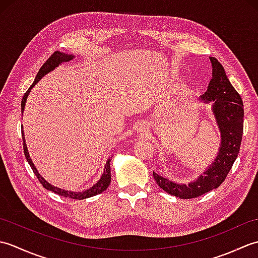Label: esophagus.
<instances>
[{"instance_id": "esophagus-1", "label": "esophagus", "mask_w": 258, "mask_h": 258, "mask_svg": "<svg viewBox=\"0 0 258 258\" xmlns=\"http://www.w3.org/2000/svg\"><path fill=\"white\" fill-rule=\"evenodd\" d=\"M141 131H143V126H141V128H140Z\"/></svg>"}]
</instances>
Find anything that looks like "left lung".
<instances>
[{"mask_svg":"<svg viewBox=\"0 0 258 258\" xmlns=\"http://www.w3.org/2000/svg\"><path fill=\"white\" fill-rule=\"evenodd\" d=\"M213 76L207 91L201 96L213 102V113L221 132V146L215 161L194 182L177 184L153 172L156 184L166 193L179 199H195L217 188L231 171L239 153L244 127V106L239 94L227 79L225 70L215 57H210Z\"/></svg>","mask_w":258,"mask_h":258,"instance_id":"8db88e82","label":"left lung"}]
</instances>
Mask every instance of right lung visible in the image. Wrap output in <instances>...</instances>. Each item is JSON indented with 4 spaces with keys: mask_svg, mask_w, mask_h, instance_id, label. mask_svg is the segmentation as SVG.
I'll use <instances>...</instances> for the list:
<instances>
[{
    "mask_svg": "<svg viewBox=\"0 0 258 258\" xmlns=\"http://www.w3.org/2000/svg\"><path fill=\"white\" fill-rule=\"evenodd\" d=\"M73 57L74 56L70 55V54H65V53H61V52L56 51V52H54L52 55L46 59V62L42 65V68L40 69V71H38V73L36 75L34 82H33V84L31 85L30 89L26 91L23 98H22V103H21L22 113H23V111H24L26 98H27V96H29V93L31 92L32 87L34 86L37 83V82L40 81L45 74H47L48 72H51V71H53L56 67H58V65L61 63L71 61V59H72ZM22 138H23V150H24V155L26 157V161L29 162L30 166L33 169V172H34L37 179L40 180V183L43 185V187H44V188L51 190V191H54V193H56L58 195H62L64 197H70V199H73V200H84V199H87V197H92V196H95L97 194L102 193V191L105 190L109 186V183H111V166H109V161H111V158H108V160H107V162L105 164V167H104V173L102 174L101 178L98 179V182L93 185L91 188L85 189L83 191H70V190H64V189H61L58 187H55V186H53L50 183H47L46 180L43 178L40 174H38L37 169L34 166V164H33L32 161H31L29 152H27V147H26V144H25V139H24L23 133H22Z\"/></svg>",
    "mask_w": 258,
    "mask_h": 258,
    "instance_id": "1",
    "label": "right lung"
}]
</instances>
